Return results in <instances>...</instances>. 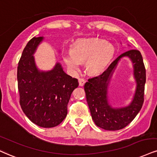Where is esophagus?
I'll return each instance as SVG.
<instances>
[{
	"label": "esophagus",
	"instance_id": "34e87169",
	"mask_svg": "<svg viewBox=\"0 0 157 157\" xmlns=\"http://www.w3.org/2000/svg\"><path fill=\"white\" fill-rule=\"evenodd\" d=\"M79 86H83L84 84L86 83V80L84 79H79Z\"/></svg>",
	"mask_w": 157,
	"mask_h": 157
}]
</instances>
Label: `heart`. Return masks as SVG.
Returning <instances> with one entry per match:
<instances>
[{
	"label": "heart",
	"mask_w": 157,
	"mask_h": 157,
	"mask_svg": "<svg viewBox=\"0 0 157 157\" xmlns=\"http://www.w3.org/2000/svg\"><path fill=\"white\" fill-rule=\"evenodd\" d=\"M115 49L112 44L98 38L80 39L72 51L65 52L63 60L71 72L80 71L81 62H86V70L91 75L101 73L113 56Z\"/></svg>",
	"instance_id": "obj_1"
}]
</instances>
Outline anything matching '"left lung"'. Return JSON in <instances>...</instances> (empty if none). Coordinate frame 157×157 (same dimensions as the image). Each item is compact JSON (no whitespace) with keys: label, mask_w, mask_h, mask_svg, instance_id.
<instances>
[{"label":"left lung","mask_w":157,"mask_h":157,"mask_svg":"<svg viewBox=\"0 0 157 157\" xmlns=\"http://www.w3.org/2000/svg\"><path fill=\"white\" fill-rule=\"evenodd\" d=\"M128 57L133 63L136 82V93L129 105L113 108L109 103L108 87L111 77L122 57ZM146 75L142 55L137 50H131L118 56L101 75L88 79L84 86L86 99L92 119L97 126L109 131L121 129L132 121L142 108Z\"/></svg>","instance_id":"8db88e82"}]
</instances>
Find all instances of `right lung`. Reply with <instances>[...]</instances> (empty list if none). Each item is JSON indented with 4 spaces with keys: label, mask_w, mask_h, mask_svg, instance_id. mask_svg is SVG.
Returning a JSON list of instances; mask_svg holds the SVG:
<instances>
[{
    "label": "right lung",
    "mask_w": 157,
    "mask_h": 157,
    "mask_svg": "<svg viewBox=\"0 0 157 157\" xmlns=\"http://www.w3.org/2000/svg\"><path fill=\"white\" fill-rule=\"evenodd\" d=\"M43 39L32 38L22 51L17 67L18 90L25 116L37 126L51 128L67 117L71 93L79 83L64 72L59 62L51 70L38 69L33 54Z\"/></svg>",
    "instance_id": "1"
}]
</instances>
